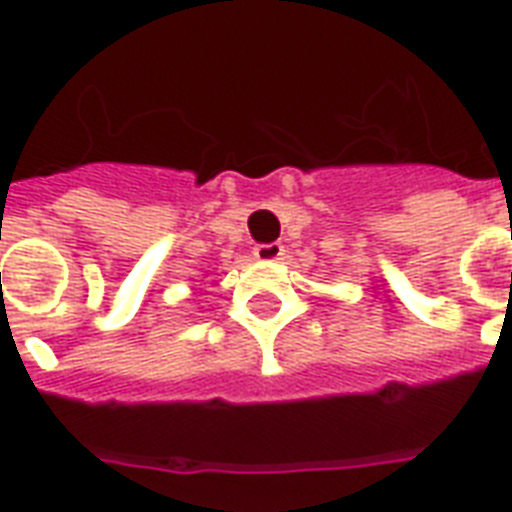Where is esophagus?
Here are the masks:
<instances>
[{
    "mask_svg": "<svg viewBox=\"0 0 512 512\" xmlns=\"http://www.w3.org/2000/svg\"><path fill=\"white\" fill-rule=\"evenodd\" d=\"M281 257H284L281 244H260V247H255V260H260V263H276Z\"/></svg>",
    "mask_w": 512,
    "mask_h": 512,
    "instance_id": "34e87169",
    "label": "esophagus"
}]
</instances>
